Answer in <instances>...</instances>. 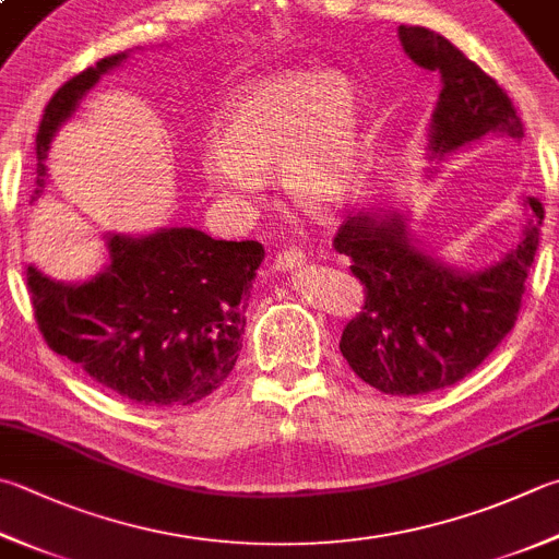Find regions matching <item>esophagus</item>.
<instances>
[{
	"label": "esophagus",
	"mask_w": 559,
	"mask_h": 559,
	"mask_svg": "<svg viewBox=\"0 0 559 559\" xmlns=\"http://www.w3.org/2000/svg\"><path fill=\"white\" fill-rule=\"evenodd\" d=\"M304 262H307V255H304L301 250L289 248V250L277 252L270 267L275 270V272H289V270H299V267L304 265Z\"/></svg>",
	"instance_id": "1"
}]
</instances>
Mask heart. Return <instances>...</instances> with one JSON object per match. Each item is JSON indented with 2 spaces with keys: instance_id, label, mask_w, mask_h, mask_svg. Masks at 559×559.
<instances>
[{
  "instance_id": "b5f03b06",
  "label": "heart",
  "mask_w": 559,
  "mask_h": 559,
  "mask_svg": "<svg viewBox=\"0 0 559 559\" xmlns=\"http://www.w3.org/2000/svg\"><path fill=\"white\" fill-rule=\"evenodd\" d=\"M365 107L355 84L323 70L284 72L240 90L221 116L218 143L199 157L206 187L234 204L262 194V175L294 206L325 212L341 204L360 170Z\"/></svg>"
}]
</instances>
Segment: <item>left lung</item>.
Returning a JSON list of instances; mask_svg holds the SVG:
<instances>
[{
  "mask_svg": "<svg viewBox=\"0 0 559 559\" xmlns=\"http://www.w3.org/2000/svg\"><path fill=\"white\" fill-rule=\"evenodd\" d=\"M416 66L440 72L428 148L443 157L484 135L523 139L509 94L477 62L424 26H399ZM531 218L519 246L499 262L460 272L416 248L402 214L347 216L333 238L365 284V307L345 325L341 353L353 372L379 392L416 396L452 386L487 360L519 319L525 280L538 250L543 204L525 199Z\"/></svg>",
  "mask_w": 559,
  "mask_h": 559,
  "instance_id": "8db88e82",
  "label": "left lung"
}]
</instances>
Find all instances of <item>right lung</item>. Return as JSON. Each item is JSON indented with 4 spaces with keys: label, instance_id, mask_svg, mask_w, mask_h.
<instances>
[{
    "label": "right lung",
    "instance_id": "obj_1",
    "mask_svg": "<svg viewBox=\"0 0 559 559\" xmlns=\"http://www.w3.org/2000/svg\"><path fill=\"white\" fill-rule=\"evenodd\" d=\"M126 58L129 52L102 58L50 97L36 133V197L60 123ZM107 246L109 267L80 284L28 267L31 304L50 350L109 392L148 408L189 406L212 394L238 360L265 248L258 240H214L197 228L111 236Z\"/></svg>",
    "mask_w": 559,
    "mask_h": 559
}]
</instances>
